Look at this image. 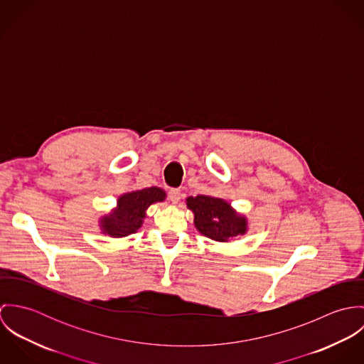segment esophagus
<instances>
[{
  "instance_id": "34e87169",
  "label": "esophagus",
  "mask_w": 364,
  "mask_h": 364,
  "mask_svg": "<svg viewBox=\"0 0 364 364\" xmlns=\"http://www.w3.org/2000/svg\"><path fill=\"white\" fill-rule=\"evenodd\" d=\"M168 195H169V199H171V202H172L173 205L179 203V200H181V196H182L179 189H171V191L168 192Z\"/></svg>"
}]
</instances>
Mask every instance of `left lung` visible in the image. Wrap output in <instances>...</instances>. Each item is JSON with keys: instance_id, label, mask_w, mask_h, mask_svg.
Listing matches in <instances>:
<instances>
[{"instance_id": "1", "label": "left lung", "mask_w": 364, "mask_h": 364, "mask_svg": "<svg viewBox=\"0 0 364 364\" xmlns=\"http://www.w3.org/2000/svg\"><path fill=\"white\" fill-rule=\"evenodd\" d=\"M185 202L186 208L193 213L196 230L213 241L230 242L245 235L250 230L247 215L238 213L225 199L198 195L189 196Z\"/></svg>"}]
</instances>
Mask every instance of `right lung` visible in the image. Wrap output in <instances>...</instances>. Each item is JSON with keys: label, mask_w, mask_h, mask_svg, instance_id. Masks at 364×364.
Instances as JSON below:
<instances>
[{"label": "right lung", "mask_w": 364, "mask_h": 364, "mask_svg": "<svg viewBox=\"0 0 364 364\" xmlns=\"http://www.w3.org/2000/svg\"><path fill=\"white\" fill-rule=\"evenodd\" d=\"M165 191L156 186L122 193L116 200V206L100 217L98 227L101 234L110 238H123L137 232L144 223L147 208L165 202Z\"/></svg>", "instance_id": "obj_1"}]
</instances>
